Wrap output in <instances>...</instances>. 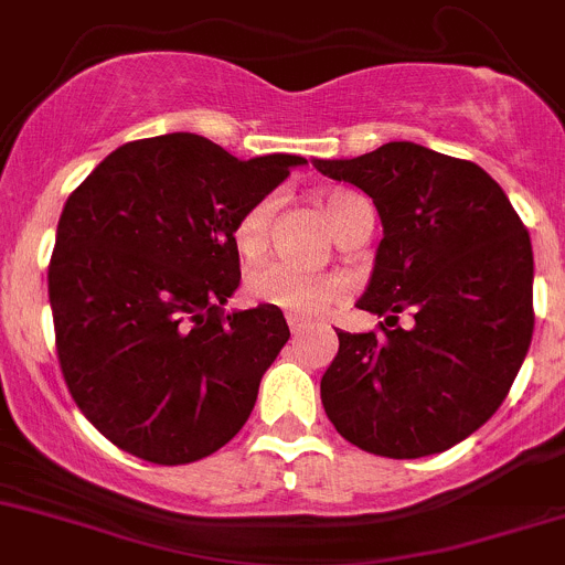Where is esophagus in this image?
<instances>
[{"label": "esophagus", "instance_id": "esophagus-1", "mask_svg": "<svg viewBox=\"0 0 565 565\" xmlns=\"http://www.w3.org/2000/svg\"><path fill=\"white\" fill-rule=\"evenodd\" d=\"M288 327H291L294 338H299V335H305V332H308L313 324H310L308 319H299V316H288Z\"/></svg>", "mask_w": 565, "mask_h": 565}]
</instances>
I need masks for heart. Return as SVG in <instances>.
Instances as JSON below:
<instances>
[{
    "label": "heart",
    "mask_w": 565,
    "mask_h": 565,
    "mask_svg": "<svg viewBox=\"0 0 565 565\" xmlns=\"http://www.w3.org/2000/svg\"><path fill=\"white\" fill-rule=\"evenodd\" d=\"M360 205H366V199L352 191H332L321 199V211L335 235H341V230L352 222ZM271 218L274 199H260L238 216L233 227V244L244 260H257L266 252ZM246 294L257 305H271L291 316H321L332 305L341 302L347 286H343V279L332 277V274L305 271V268L288 266V263L268 260L252 268L246 277Z\"/></svg>",
    "instance_id": "obj_1"
}]
</instances>
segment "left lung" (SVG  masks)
Wrapping results in <instances>:
<instances>
[{"mask_svg": "<svg viewBox=\"0 0 565 565\" xmlns=\"http://www.w3.org/2000/svg\"><path fill=\"white\" fill-rule=\"evenodd\" d=\"M374 199L383 222L358 308L380 330L338 332L321 405L363 452H444L497 413L535 327L533 246L510 199L477 163L411 141L313 160ZM411 312V328L398 313Z\"/></svg>", "mask_w": 565, "mask_h": 565, "instance_id": "obj_1", "label": "left lung"}]
</instances>
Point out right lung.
Listing matches in <instances>:
<instances>
[{"label":"right lung","instance_id":"right-lung-1","mask_svg":"<svg viewBox=\"0 0 565 565\" xmlns=\"http://www.w3.org/2000/svg\"><path fill=\"white\" fill-rule=\"evenodd\" d=\"M302 163L171 132L118 147L66 199L50 260L57 360L118 449L182 466L246 424L291 332L271 305L222 310L241 282L233 227Z\"/></svg>","mask_w":565,"mask_h":565}]
</instances>
